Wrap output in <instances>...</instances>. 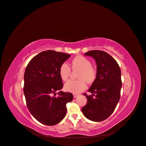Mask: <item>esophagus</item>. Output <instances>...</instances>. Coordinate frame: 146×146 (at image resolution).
Instances as JSON below:
<instances>
[{"mask_svg": "<svg viewBox=\"0 0 146 146\" xmlns=\"http://www.w3.org/2000/svg\"><path fill=\"white\" fill-rule=\"evenodd\" d=\"M73 96H74V98H77V96H78V94H73Z\"/></svg>", "mask_w": 146, "mask_h": 146, "instance_id": "34e87169", "label": "esophagus"}]
</instances>
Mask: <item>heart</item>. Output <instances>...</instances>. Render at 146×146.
<instances>
[{"label":"heart","mask_w":146,"mask_h":146,"mask_svg":"<svg viewBox=\"0 0 146 146\" xmlns=\"http://www.w3.org/2000/svg\"><path fill=\"white\" fill-rule=\"evenodd\" d=\"M72 69L79 70L77 76L78 80H69L64 85L65 91L72 93H79L86 88V82H93L96 78V70L92 66L91 62L88 58L81 55L76 56L71 62ZM70 67L66 62H64L59 68L60 78L65 81L69 79Z\"/></svg>","instance_id":"1"}]
</instances>
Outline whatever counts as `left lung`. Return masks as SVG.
<instances>
[{"instance_id": "8db88e82", "label": "left lung", "mask_w": 146, "mask_h": 146, "mask_svg": "<svg viewBox=\"0 0 146 146\" xmlns=\"http://www.w3.org/2000/svg\"><path fill=\"white\" fill-rule=\"evenodd\" d=\"M84 54L95 59L97 75L88 90L92 94L84 93L88 101L81 110L89 120L102 121L113 113L120 100L121 70L117 61L108 53L91 50Z\"/></svg>"}]
</instances>
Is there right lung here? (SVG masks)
<instances>
[{
  "label": "right lung",
  "instance_id": "obj_1",
  "mask_svg": "<svg viewBox=\"0 0 146 146\" xmlns=\"http://www.w3.org/2000/svg\"><path fill=\"white\" fill-rule=\"evenodd\" d=\"M70 56L53 50L40 53L29 61L24 76V94L31 114L39 122L55 125L63 120L67 113L66 104L72 102V93L58 92L63 87L59 68Z\"/></svg>",
  "mask_w": 146,
  "mask_h": 146
}]
</instances>
